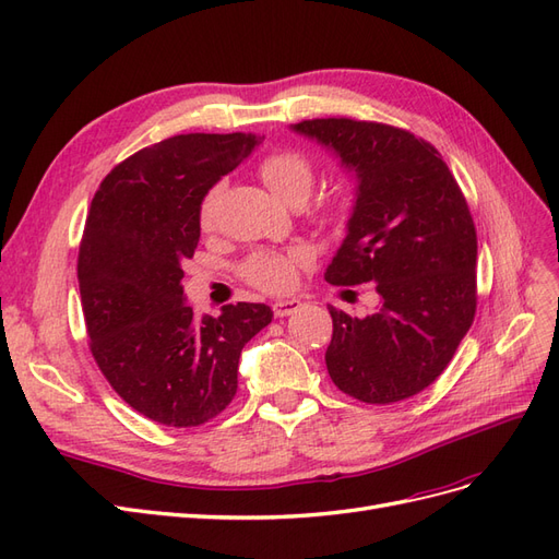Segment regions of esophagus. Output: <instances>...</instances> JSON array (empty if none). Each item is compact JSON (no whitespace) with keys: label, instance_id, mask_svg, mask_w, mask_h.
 I'll list each match as a JSON object with an SVG mask.
<instances>
[{"label":"esophagus","instance_id":"esophagus-1","mask_svg":"<svg viewBox=\"0 0 559 559\" xmlns=\"http://www.w3.org/2000/svg\"><path fill=\"white\" fill-rule=\"evenodd\" d=\"M302 308V302L298 298H292V300H277L273 302V312L275 317H289L294 312H298Z\"/></svg>","mask_w":559,"mask_h":559}]
</instances>
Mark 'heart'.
Masks as SVG:
<instances>
[{
    "mask_svg": "<svg viewBox=\"0 0 559 559\" xmlns=\"http://www.w3.org/2000/svg\"><path fill=\"white\" fill-rule=\"evenodd\" d=\"M259 175L270 189V193L284 202H289V205L292 202H306L314 181L310 160L292 148H277L273 154H267L259 163ZM218 195H222V189L214 186V189H210L200 202L198 218H200V226L205 230L214 226ZM321 214H324V218H329V222H341L345 214V200L337 195L326 198L321 202ZM310 261H312V253L306 247L263 249V251L251 253V257L242 263V277L263 292L282 294V292L294 289L298 282V270L310 265Z\"/></svg>",
    "mask_w": 559,
    "mask_h": 559,
    "instance_id": "heart-1",
    "label": "heart"
}]
</instances>
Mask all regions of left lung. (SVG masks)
Listing matches in <instances>:
<instances>
[{
	"label": "left lung",
	"mask_w": 559,
	"mask_h": 559,
	"mask_svg": "<svg viewBox=\"0 0 559 559\" xmlns=\"http://www.w3.org/2000/svg\"><path fill=\"white\" fill-rule=\"evenodd\" d=\"M357 179L347 235L326 282H373L380 308L364 319L329 308L333 384L364 403L419 394L448 368L476 314V226L438 151L413 132L352 118L292 126Z\"/></svg>",
	"instance_id": "1"
}]
</instances>
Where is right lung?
<instances>
[{
	"mask_svg": "<svg viewBox=\"0 0 559 559\" xmlns=\"http://www.w3.org/2000/svg\"><path fill=\"white\" fill-rule=\"evenodd\" d=\"M261 144L257 134H175L103 179L79 247L91 352L130 408L165 427H200L238 392L242 347L265 329L263 302L202 319L183 300V261L200 240V202Z\"/></svg>",
	"mask_w": 559,
	"mask_h": 559,
	"instance_id": "1",
	"label": "right lung"
}]
</instances>
